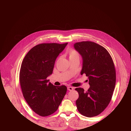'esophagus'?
Segmentation results:
<instances>
[{"label":"esophagus","mask_w":131,"mask_h":131,"mask_svg":"<svg viewBox=\"0 0 131 131\" xmlns=\"http://www.w3.org/2000/svg\"><path fill=\"white\" fill-rule=\"evenodd\" d=\"M67 89H68V90L71 91H73L74 90V88H73V87H71V86H68V88H67Z\"/></svg>","instance_id":"obj_1"}]
</instances>
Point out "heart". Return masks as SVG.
I'll return each instance as SVG.
<instances>
[{
  "label": "heart",
  "mask_w": 131,
  "mask_h": 131,
  "mask_svg": "<svg viewBox=\"0 0 131 131\" xmlns=\"http://www.w3.org/2000/svg\"><path fill=\"white\" fill-rule=\"evenodd\" d=\"M69 59H72L74 58H80V54L79 53L74 49H71L69 52Z\"/></svg>",
  "instance_id": "heart-1"
}]
</instances>
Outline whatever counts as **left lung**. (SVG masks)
<instances>
[{
  "mask_svg": "<svg viewBox=\"0 0 131 131\" xmlns=\"http://www.w3.org/2000/svg\"><path fill=\"white\" fill-rule=\"evenodd\" d=\"M74 48L82 57L81 74L88 77L90 85L87 91L75 89L79 93L77 109L85 116H96L103 112L112 100L116 83L114 63L106 49L94 42H76Z\"/></svg>",
  "mask_w": 131,
  "mask_h": 131,
  "instance_id": "1",
  "label": "left lung"
}]
</instances>
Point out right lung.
<instances>
[{"instance_id":"obj_1","label":"right lung","mask_w":131,"mask_h":131,"mask_svg":"<svg viewBox=\"0 0 131 131\" xmlns=\"http://www.w3.org/2000/svg\"><path fill=\"white\" fill-rule=\"evenodd\" d=\"M68 42L42 43L31 49L22 62L19 82L23 96L30 108L41 116L53 114L66 94L65 85L56 86L47 79L55 61Z\"/></svg>"}]
</instances>
